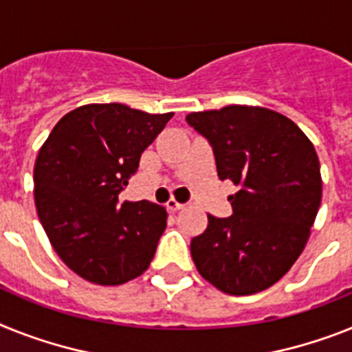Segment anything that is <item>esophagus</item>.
<instances>
[{"label": "esophagus", "instance_id": "34e87169", "mask_svg": "<svg viewBox=\"0 0 352 352\" xmlns=\"http://www.w3.org/2000/svg\"><path fill=\"white\" fill-rule=\"evenodd\" d=\"M166 208H168V211L175 212V211H179V209L184 208V204L177 202L175 199H170V200H168V202H166Z\"/></svg>", "mask_w": 352, "mask_h": 352}]
</instances>
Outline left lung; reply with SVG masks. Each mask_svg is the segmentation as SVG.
Returning <instances> with one entry per match:
<instances>
[{
    "label": "left lung",
    "instance_id": "obj_1",
    "mask_svg": "<svg viewBox=\"0 0 352 352\" xmlns=\"http://www.w3.org/2000/svg\"><path fill=\"white\" fill-rule=\"evenodd\" d=\"M186 121L211 143L220 181L240 188L229 197L231 217L208 214L191 240L197 270L223 294L267 290L297 261L320 208L315 146L290 118L265 107L227 105Z\"/></svg>",
    "mask_w": 352,
    "mask_h": 352
}]
</instances>
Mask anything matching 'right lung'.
I'll return each instance as SVG.
<instances>
[{
    "instance_id": "add662e5",
    "label": "right lung",
    "mask_w": 352,
    "mask_h": 352,
    "mask_svg": "<svg viewBox=\"0 0 352 352\" xmlns=\"http://www.w3.org/2000/svg\"><path fill=\"white\" fill-rule=\"evenodd\" d=\"M171 116L89 103L60 118L41 146L37 214L58 258L85 281L123 285L148 268L166 209L148 200L120 204L118 195Z\"/></svg>"
}]
</instances>
